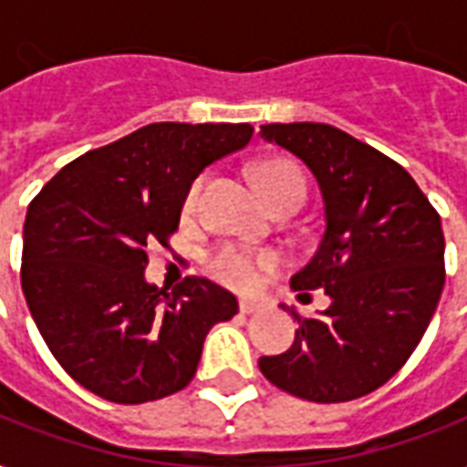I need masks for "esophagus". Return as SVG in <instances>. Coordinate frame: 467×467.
Here are the masks:
<instances>
[{
    "label": "esophagus",
    "mask_w": 467,
    "mask_h": 467,
    "mask_svg": "<svg viewBox=\"0 0 467 467\" xmlns=\"http://www.w3.org/2000/svg\"><path fill=\"white\" fill-rule=\"evenodd\" d=\"M263 308H265V303L263 301H253V298H243V301H240V313H244V316L263 311Z\"/></svg>",
    "instance_id": "1"
}]
</instances>
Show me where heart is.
Here are the masks:
<instances>
[{
    "mask_svg": "<svg viewBox=\"0 0 467 467\" xmlns=\"http://www.w3.org/2000/svg\"><path fill=\"white\" fill-rule=\"evenodd\" d=\"M255 179L270 204H275L290 194L306 197V182H303L301 171L290 161H265V164L257 166ZM204 182H207L204 177L194 179V184L189 187L187 202H184L187 212L197 210L202 192H204ZM265 267H273V257L257 255L253 250H244V247L233 243L220 244L210 255L212 275L227 283V285H233V288H253Z\"/></svg>",
    "mask_w": 467,
    "mask_h": 467,
    "instance_id": "heart-1",
    "label": "heart"
}]
</instances>
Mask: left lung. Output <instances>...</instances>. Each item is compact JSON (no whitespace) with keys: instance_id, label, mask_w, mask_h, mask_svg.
<instances>
[{"instance_id":"1","label":"left lung","mask_w":467,"mask_h":467,"mask_svg":"<svg viewBox=\"0 0 467 467\" xmlns=\"http://www.w3.org/2000/svg\"><path fill=\"white\" fill-rule=\"evenodd\" d=\"M260 136L296 154L324 194L326 230L290 288L331 306L298 321L296 341L260 371L308 402H348L402 369L438 308L445 237L438 210L394 159L328 123H267Z\"/></svg>"}]
</instances>
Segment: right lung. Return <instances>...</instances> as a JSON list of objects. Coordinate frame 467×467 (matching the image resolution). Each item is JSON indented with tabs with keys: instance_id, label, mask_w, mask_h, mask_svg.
I'll use <instances>...</instances> for the list:
<instances>
[{
	"instance_id": "1",
	"label": "right lung",
	"mask_w": 467,
	"mask_h": 467,
	"mask_svg": "<svg viewBox=\"0 0 467 467\" xmlns=\"http://www.w3.org/2000/svg\"><path fill=\"white\" fill-rule=\"evenodd\" d=\"M250 123H149L63 166L29 202L22 290L57 364L116 404L184 389L210 328L237 298L189 275L171 293L149 285V244L177 233L192 182L240 151Z\"/></svg>"
}]
</instances>
